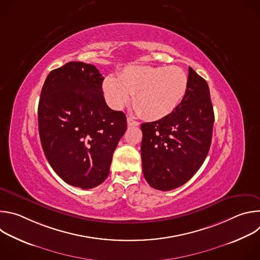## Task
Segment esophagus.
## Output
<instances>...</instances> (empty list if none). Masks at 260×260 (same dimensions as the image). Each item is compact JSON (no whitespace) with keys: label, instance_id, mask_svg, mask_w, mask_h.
Masks as SVG:
<instances>
[{"label":"esophagus","instance_id":"esophagus-1","mask_svg":"<svg viewBox=\"0 0 260 260\" xmlns=\"http://www.w3.org/2000/svg\"><path fill=\"white\" fill-rule=\"evenodd\" d=\"M127 125H128V126H138V125H140V122L134 120V119L131 118V117H127Z\"/></svg>","mask_w":260,"mask_h":260}]
</instances>
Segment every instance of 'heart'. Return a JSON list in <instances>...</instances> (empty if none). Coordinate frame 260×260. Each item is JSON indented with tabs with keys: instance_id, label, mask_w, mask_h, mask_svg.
<instances>
[{
	"instance_id": "1",
	"label": "heart",
	"mask_w": 260,
	"mask_h": 260,
	"mask_svg": "<svg viewBox=\"0 0 260 260\" xmlns=\"http://www.w3.org/2000/svg\"><path fill=\"white\" fill-rule=\"evenodd\" d=\"M188 77L179 67L131 66L118 78L107 76L103 90L109 106L121 110L135 94L139 113L149 119H160L180 105L186 94Z\"/></svg>"
}]
</instances>
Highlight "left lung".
I'll return each mask as SVG.
<instances>
[{"mask_svg": "<svg viewBox=\"0 0 260 260\" xmlns=\"http://www.w3.org/2000/svg\"><path fill=\"white\" fill-rule=\"evenodd\" d=\"M188 86L168 116L141 124L143 174L151 187L168 191L202 167L212 142L214 111L207 81L189 67Z\"/></svg>", "mask_w": 260, "mask_h": 260, "instance_id": "obj_1", "label": "left lung"}]
</instances>
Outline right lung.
<instances>
[{"mask_svg": "<svg viewBox=\"0 0 260 260\" xmlns=\"http://www.w3.org/2000/svg\"><path fill=\"white\" fill-rule=\"evenodd\" d=\"M103 81L93 64L70 61L48 74L38 106L48 162L66 183L82 189L107 179L127 125L125 114L106 104Z\"/></svg>", "mask_w": 260, "mask_h": 260, "instance_id": "right-lung-1", "label": "right lung"}]
</instances>
